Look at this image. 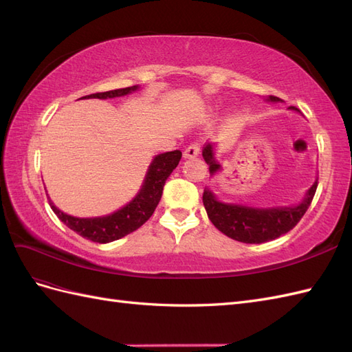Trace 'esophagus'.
<instances>
[{
    "label": "esophagus",
    "mask_w": 352,
    "mask_h": 352,
    "mask_svg": "<svg viewBox=\"0 0 352 352\" xmlns=\"http://www.w3.org/2000/svg\"><path fill=\"white\" fill-rule=\"evenodd\" d=\"M199 154V145L198 144H190L186 150L184 151V158L188 160V158H195L198 157Z\"/></svg>",
    "instance_id": "1"
}]
</instances>
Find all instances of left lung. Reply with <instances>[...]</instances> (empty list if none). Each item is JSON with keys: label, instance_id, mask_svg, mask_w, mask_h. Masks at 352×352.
Masks as SVG:
<instances>
[{"label": "left lung", "instance_id": "obj_1", "mask_svg": "<svg viewBox=\"0 0 352 352\" xmlns=\"http://www.w3.org/2000/svg\"><path fill=\"white\" fill-rule=\"evenodd\" d=\"M265 101L280 102L282 100L270 95ZM289 110L300 113L295 107H289ZM216 144H207L202 150V157L208 164L211 177L221 170V164L216 157ZM316 189L317 180H314L302 199L295 206L254 207L236 204V202H223L207 186L202 195V202L212 225L226 236L243 243H263L279 238L295 228L296 223L305 214L307 208L310 207Z\"/></svg>", "mask_w": 352, "mask_h": 352}]
</instances>
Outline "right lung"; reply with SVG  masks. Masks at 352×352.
Masks as SVG:
<instances>
[{
  "mask_svg": "<svg viewBox=\"0 0 352 352\" xmlns=\"http://www.w3.org/2000/svg\"><path fill=\"white\" fill-rule=\"evenodd\" d=\"M138 89H140V87L135 85V87L87 95V97L82 98H117L124 97V95L132 94ZM180 157H182V153L179 150L155 155L150 166H148L142 186L138 190V194L126 206L116 210L114 212H110L107 216L74 217L58 210L51 199L50 206L57 214V217L82 238H87L98 243H109L117 241L129 235L131 232L136 230L138 228H141L153 216L155 207L158 206L160 199H162L166 180L177 167Z\"/></svg>",
  "mask_w": 352,
  "mask_h": 352,
  "instance_id": "1",
  "label": "right lung"
}]
</instances>
